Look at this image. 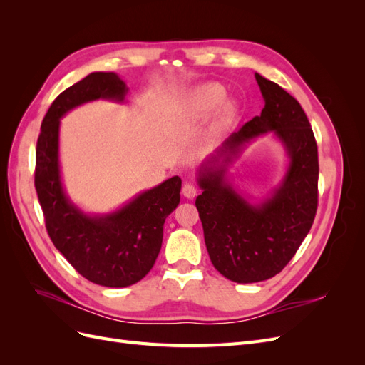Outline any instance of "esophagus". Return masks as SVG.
<instances>
[{"instance_id": "esophagus-1", "label": "esophagus", "mask_w": 365, "mask_h": 365, "mask_svg": "<svg viewBox=\"0 0 365 365\" xmlns=\"http://www.w3.org/2000/svg\"><path fill=\"white\" fill-rule=\"evenodd\" d=\"M182 195L187 197V200H193V197L197 195L196 185L192 184V182H185L182 185Z\"/></svg>"}]
</instances>
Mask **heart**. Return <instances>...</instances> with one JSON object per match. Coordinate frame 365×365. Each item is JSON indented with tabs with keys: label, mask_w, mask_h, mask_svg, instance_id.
<instances>
[{
	"label": "heart",
	"mask_w": 365,
	"mask_h": 365,
	"mask_svg": "<svg viewBox=\"0 0 365 365\" xmlns=\"http://www.w3.org/2000/svg\"><path fill=\"white\" fill-rule=\"evenodd\" d=\"M225 96L224 88L217 83H207L197 88V90L189 97V102H187V108H189L190 114L195 117H208L216 111V108L222 102ZM236 113V108L233 103H224L222 109L216 118L215 130L220 132L230 126L231 121H233Z\"/></svg>",
	"instance_id": "heart-1"
}]
</instances>
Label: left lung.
Returning <instances> with one entry per match:
<instances>
[{
	"label": "left lung",
	"instance_id": "left-lung-1",
	"mask_svg": "<svg viewBox=\"0 0 365 365\" xmlns=\"http://www.w3.org/2000/svg\"><path fill=\"white\" fill-rule=\"evenodd\" d=\"M262 114L233 132L200 170L196 208L213 267L231 282L274 277L294 257L311 230L318 205V149L302 105L282 86L256 73ZM274 131L287 148L290 168L279 190L262 205L244 200L225 180L228 162L247 142Z\"/></svg>",
	"mask_w": 365,
	"mask_h": 365
}]
</instances>
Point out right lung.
<instances>
[{
  "instance_id": "1",
  "label": "right lung",
  "mask_w": 365,
  "mask_h": 365,
  "mask_svg": "<svg viewBox=\"0 0 365 365\" xmlns=\"http://www.w3.org/2000/svg\"><path fill=\"white\" fill-rule=\"evenodd\" d=\"M126 83L115 73H91L61 93L42 120L36 145L35 187L48 236L86 280L125 288L152 269L163 244V227L180 204L181 178L172 176L102 216L81 212L65 193L59 169V125L70 109L109 98L123 102Z\"/></svg>"
}]
</instances>
